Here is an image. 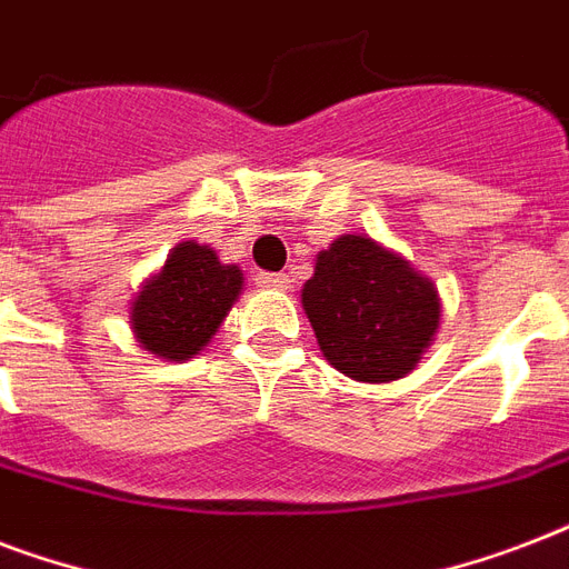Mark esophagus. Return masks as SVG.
<instances>
[{
	"label": "esophagus",
	"mask_w": 569,
	"mask_h": 569,
	"mask_svg": "<svg viewBox=\"0 0 569 569\" xmlns=\"http://www.w3.org/2000/svg\"><path fill=\"white\" fill-rule=\"evenodd\" d=\"M257 283L262 286V289H289V277L271 274V271H259Z\"/></svg>",
	"instance_id": "34e87169"
}]
</instances>
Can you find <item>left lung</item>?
<instances>
[{
	"label": "left lung",
	"mask_w": 569,
	"mask_h": 569,
	"mask_svg": "<svg viewBox=\"0 0 569 569\" xmlns=\"http://www.w3.org/2000/svg\"><path fill=\"white\" fill-rule=\"evenodd\" d=\"M301 303L325 360L363 383L410 375L440 328V295L369 236H339L316 257Z\"/></svg>",
	"instance_id": "left-lung-1"
}]
</instances>
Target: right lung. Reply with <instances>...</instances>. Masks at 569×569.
Segmentation results:
<instances>
[{
	"label": "right lung",
	"mask_w": 569,
	"mask_h": 569,
	"mask_svg": "<svg viewBox=\"0 0 569 569\" xmlns=\"http://www.w3.org/2000/svg\"><path fill=\"white\" fill-rule=\"evenodd\" d=\"M239 266H223L209 244L180 241L159 274L132 301V333L162 360H189L214 337L241 292Z\"/></svg>",
	"instance_id": "1"
}]
</instances>
